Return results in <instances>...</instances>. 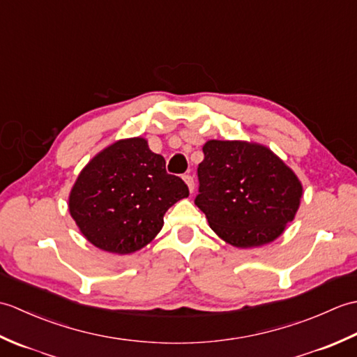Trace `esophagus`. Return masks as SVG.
Returning a JSON list of instances; mask_svg holds the SVG:
<instances>
[{"label":"esophagus","mask_w":357,"mask_h":357,"mask_svg":"<svg viewBox=\"0 0 357 357\" xmlns=\"http://www.w3.org/2000/svg\"><path fill=\"white\" fill-rule=\"evenodd\" d=\"M184 181H185V184L188 187V190H190V193H193V190H195V179H193V176H190V174H185Z\"/></svg>","instance_id":"34e87169"}]
</instances>
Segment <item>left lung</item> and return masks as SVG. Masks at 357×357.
<instances>
[{
	"label": "left lung",
	"instance_id": "1",
	"mask_svg": "<svg viewBox=\"0 0 357 357\" xmlns=\"http://www.w3.org/2000/svg\"><path fill=\"white\" fill-rule=\"evenodd\" d=\"M195 204L219 238L239 248L275 241L294 219L302 184L290 167L256 142L204 144Z\"/></svg>",
	"mask_w": 357,
	"mask_h": 357
}]
</instances>
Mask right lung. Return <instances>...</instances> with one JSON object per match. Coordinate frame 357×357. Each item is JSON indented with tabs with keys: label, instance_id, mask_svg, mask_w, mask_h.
I'll list each match as a JSON object with an SVG mask.
<instances>
[{
	"label": "right lung",
	"instance_id": "1",
	"mask_svg": "<svg viewBox=\"0 0 357 357\" xmlns=\"http://www.w3.org/2000/svg\"><path fill=\"white\" fill-rule=\"evenodd\" d=\"M188 196L179 176L144 138L113 142L84 169L69 196V211L84 238L109 253L128 255L153 241L164 215Z\"/></svg>",
	"mask_w": 357,
	"mask_h": 357
}]
</instances>
